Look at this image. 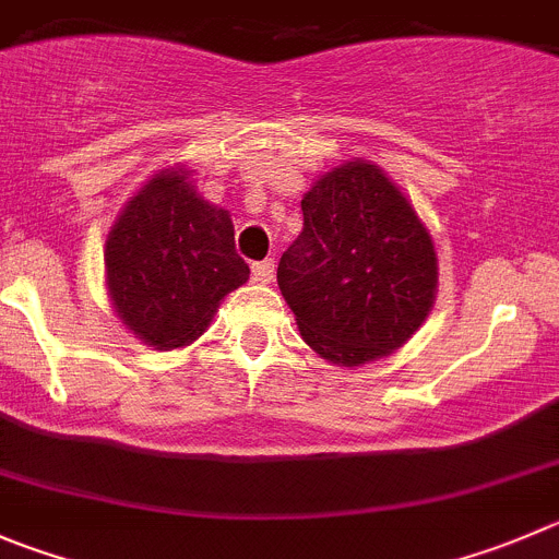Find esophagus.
I'll list each match as a JSON object with an SVG mask.
<instances>
[{
	"label": "esophagus",
	"instance_id": "1",
	"mask_svg": "<svg viewBox=\"0 0 559 559\" xmlns=\"http://www.w3.org/2000/svg\"><path fill=\"white\" fill-rule=\"evenodd\" d=\"M250 270H253L255 281L267 284V281H273V275H275V262H273V259H264V262H255Z\"/></svg>",
	"mask_w": 559,
	"mask_h": 559
}]
</instances>
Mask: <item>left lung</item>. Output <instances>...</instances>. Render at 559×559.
<instances>
[{
	"mask_svg": "<svg viewBox=\"0 0 559 559\" xmlns=\"http://www.w3.org/2000/svg\"><path fill=\"white\" fill-rule=\"evenodd\" d=\"M278 286L311 350L342 367L403 347L436 297V250L408 198L369 162L322 176Z\"/></svg>",
	"mask_w": 559,
	"mask_h": 559,
	"instance_id": "obj_1",
	"label": "left lung"
}]
</instances>
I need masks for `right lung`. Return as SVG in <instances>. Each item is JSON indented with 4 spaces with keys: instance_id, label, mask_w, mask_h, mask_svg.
<instances>
[{
    "instance_id": "obj_1",
    "label": "right lung",
    "mask_w": 559,
    "mask_h": 559,
    "mask_svg": "<svg viewBox=\"0 0 559 559\" xmlns=\"http://www.w3.org/2000/svg\"><path fill=\"white\" fill-rule=\"evenodd\" d=\"M104 262L118 317L156 350L201 336L250 273L228 212L195 195L187 170L159 174L127 203Z\"/></svg>"
}]
</instances>
